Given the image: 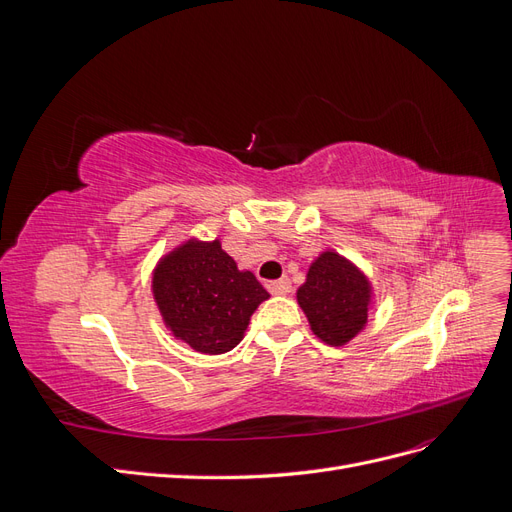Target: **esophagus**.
<instances>
[{
    "label": "esophagus",
    "instance_id": "obj_1",
    "mask_svg": "<svg viewBox=\"0 0 512 512\" xmlns=\"http://www.w3.org/2000/svg\"><path fill=\"white\" fill-rule=\"evenodd\" d=\"M267 288L271 294H288L292 290V284L288 277H282V280H275V282H267Z\"/></svg>",
    "mask_w": 512,
    "mask_h": 512
}]
</instances>
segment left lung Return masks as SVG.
<instances>
[{
  "mask_svg": "<svg viewBox=\"0 0 512 512\" xmlns=\"http://www.w3.org/2000/svg\"><path fill=\"white\" fill-rule=\"evenodd\" d=\"M312 331L331 346H342L367 322L369 284L359 269L335 252H324L297 292Z\"/></svg>",
  "mask_w": 512,
  "mask_h": 512,
  "instance_id": "obj_1",
  "label": "left lung"
}]
</instances>
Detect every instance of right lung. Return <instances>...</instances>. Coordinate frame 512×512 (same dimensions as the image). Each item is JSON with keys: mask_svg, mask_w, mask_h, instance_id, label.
Listing matches in <instances>:
<instances>
[{"mask_svg": "<svg viewBox=\"0 0 512 512\" xmlns=\"http://www.w3.org/2000/svg\"><path fill=\"white\" fill-rule=\"evenodd\" d=\"M153 294L166 324L205 354L235 348L254 309L269 299L254 273L239 271L220 241H188L153 275Z\"/></svg>", "mask_w": 512, "mask_h": 512, "instance_id": "obj_1", "label": "right lung"}]
</instances>
